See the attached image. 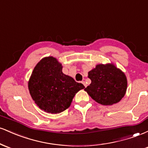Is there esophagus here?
Wrapping results in <instances>:
<instances>
[{"instance_id": "obj_1", "label": "esophagus", "mask_w": 148, "mask_h": 148, "mask_svg": "<svg viewBox=\"0 0 148 148\" xmlns=\"http://www.w3.org/2000/svg\"><path fill=\"white\" fill-rule=\"evenodd\" d=\"M81 83H82V84H84V86H85V87H87V84H86V82H85V81H82V82H81Z\"/></svg>"}]
</instances>
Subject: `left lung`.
Returning <instances> with one entry per match:
<instances>
[{"label": "left lung", "instance_id": "1", "mask_svg": "<svg viewBox=\"0 0 148 148\" xmlns=\"http://www.w3.org/2000/svg\"><path fill=\"white\" fill-rule=\"evenodd\" d=\"M91 84L85 90L102 105H113L125 96L127 81L125 74L113 64H97L88 72Z\"/></svg>", "mask_w": 148, "mask_h": 148}]
</instances>
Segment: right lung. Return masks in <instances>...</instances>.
Wrapping results in <instances>:
<instances>
[{"label": "right lung", "mask_w": 148, "mask_h": 148, "mask_svg": "<svg viewBox=\"0 0 148 148\" xmlns=\"http://www.w3.org/2000/svg\"><path fill=\"white\" fill-rule=\"evenodd\" d=\"M55 58L42 59L33 69L28 82L30 94L42 110L59 113L70 106L76 93L85 88L62 72Z\"/></svg>", "instance_id": "right-lung-1"}]
</instances>
